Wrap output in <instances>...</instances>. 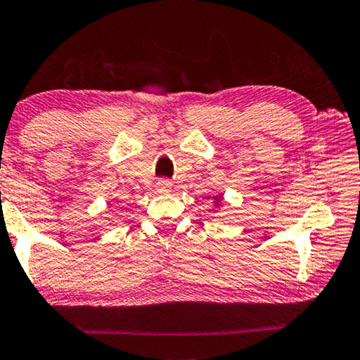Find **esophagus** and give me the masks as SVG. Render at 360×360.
Here are the masks:
<instances>
[{"label":"esophagus","instance_id":"1","mask_svg":"<svg viewBox=\"0 0 360 360\" xmlns=\"http://www.w3.org/2000/svg\"><path fill=\"white\" fill-rule=\"evenodd\" d=\"M156 188L161 194H166V193H169V191H171L172 183L169 179H165V177H162V179H159L156 183Z\"/></svg>","mask_w":360,"mask_h":360}]
</instances>
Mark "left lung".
Wrapping results in <instances>:
<instances>
[{
	"label": "left lung",
	"mask_w": 360,
	"mask_h": 360,
	"mask_svg": "<svg viewBox=\"0 0 360 360\" xmlns=\"http://www.w3.org/2000/svg\"><path fill=\"white\" fill-rule=\"evenodd\" d=\"M221 199H222L221 194H219V195H214V204H216V207L221 204Z\"/></svg>",
	"instance_id": "left-lung-1"
}]
</instances>
